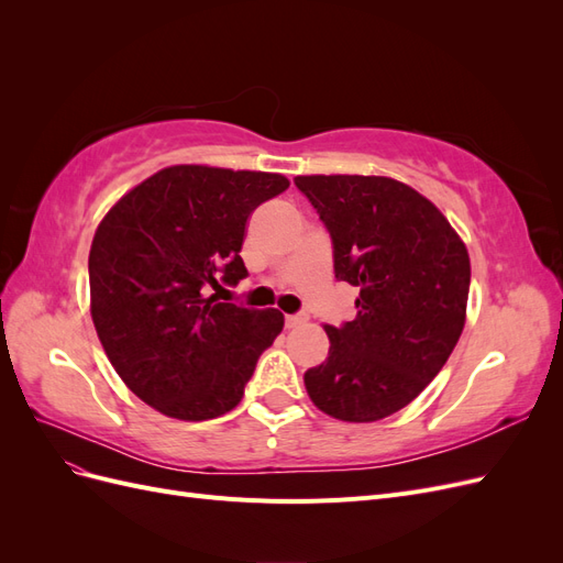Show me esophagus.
I'll return each mask as SVG.
<instances>
[{
    "label": "esophagus",
    "mask_w": 563,
    "mask_h": 563,
    "mask_svg": "<svg viewBox=\"0 0 563 563\" xmlns=\"http://www.w3.org/2000/svg\"><path fill=\"white\" fill-rule=\"evenodd\" d=\"M308 314H286V329H298L302 323H308Z\"/></svg>",
    "instance_id": "esophagus-1"
}]
</instances>
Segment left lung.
<instances>
[{"label":"left lung","mask_w":563,"mask_h":563,"mask_svg":"<svg viewBox=\"0 0 563 563\" xmlns=\"http://www.w3.org/2000/svg\"><path fill=\"white\" fill-rule=\"evenodd\" d=\"M333 240L335 277L360 288L356 317L323 323L327 362L305 373L331 418L373 422L428 387L465 329L470 253L446 216L387 176H296Z\"/></svg>","instance_id":"1"}]
</instances>
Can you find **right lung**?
Returning <instances> with one entry per match:
<instances>
[{"label": "right lung", "mask_w": 563, "mask_h": 563, "mask_svg": "<svg viewBox=\"0 0 563 563\" xmlns=\"http://www.w3.org/2000/svg\"><path fill=\"white\" fill-rule=\"evenodd\" d=\"M286 187L282 174L176 164L100 220L89 251L93 327L119 378L155 411L197 422L242 401L284 314L220 302L209 288L249 275V218Z\"/></svg>", "instance_id": "1"}]
</instances>
